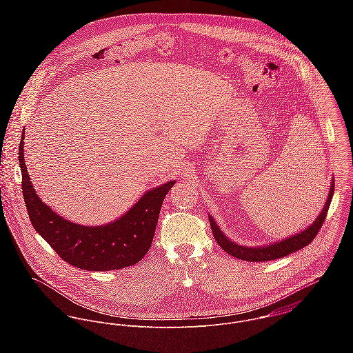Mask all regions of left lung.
Wrapping results in <instances>:
<instances>
[{"label":"left lung","mask_w":353,"mask_h":353,"mask_svg":"<svg viewBox=\"0 0 353 353\" xmlns=\"http://www.w3.org/2000/svg\"><path fill=\"white\" fill-rule=\"evenodd\" d=\"M333 193H334V179H332V186H330V190H329V194H327V200L325 202L321 213L315 219V221H312V224H310L305 230H303L301 232H298V234H295L290 238H285L283 241L273 242L270 245L258 246V248L238 245V243L232 242L231 239H228L227 235L223 234V231L216 224L214 219L209 214L210 228H212L213 236H214L216 242L219 243V246L224 252H228L230 255H232L235 258H239V259H243V261H250V262H265V261L283 258L288 254L301 250L304 246H307L312 242V239L316 236L318 231L321 230V227H322V224L326 219L330 202L333 199Z\"/></svg>","instance_id":"obj_1"}]
</instances>
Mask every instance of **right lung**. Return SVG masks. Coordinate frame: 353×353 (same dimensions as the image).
<instances>
[{
	"label": "right lung",
	"mask_w": 353,
	"mask_h": 353,
	"mask_svg": "<svg viewBox=\"0 0 353 353\" xmlns=\"http://www.w3.org/2000/svg\"><path fill=\"white\" fill-rule=\"evenodd\" d=\"M24 130L19 145L21 189L35 231L68 263L90 270H115L136 265L151 248L159 213L170 181L148 190L126 213L103 225H81L57 214L37 194L24 160Z\"/></svg>",
	"instance_id": "obj_1"
}]
</instances>
